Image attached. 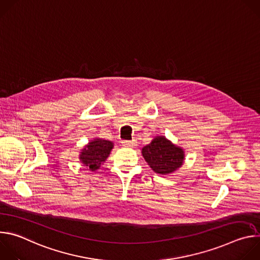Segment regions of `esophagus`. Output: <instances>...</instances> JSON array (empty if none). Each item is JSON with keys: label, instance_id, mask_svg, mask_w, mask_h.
<instances>
[{"label": "esophagus", "instance_id": "1", "mask_svg": "<svg viewBox=\"0 0 260 260\" xmlns=\"http://www.w3.org/2000/svg\"><path fill=\"white\" fill-rule=\"evenodd\" d=\"M122 146L124 147H134L137 145V142L136 140H133V141H122Z\"/></svg>", "mask_w": 260, "mask_h": 260}]
</instances>
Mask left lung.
<instances>
[{
	"mask_svg": "<svg viewBox=\"0 0 260 260\" xmlns=\"http://www.w3.org/2000/svg\"><path fill=\"white\" fill-rule=\"evenodd\" d=\"M142 154L152 171L159 175H168L177 171L185 158L182 148L164 136L155 137L150 144L145 146Z\"/></svg>",
	"mask_w": 260,
	"mask_h": 260,
	"instance_id": "1",
	"label": "left lung"
}]
</instances>
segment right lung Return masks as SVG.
<instances>
[{
  "mask_svg": "<svg viewBox=\"0 0 260 260\" xmlns=\"http://www.w3.org/2000/svg\"><path fill=\"white\" fill-rule=\"evenodd\" d=\"M113 142L108 140L99 138L91 140L80 152V162L87 167L89 171L99 170L113 149Z\"/></svg>",
  "mask_w": 260,
  "mask_h": 260,
  "instance_id": "1",
  "label": "right lung"
}]
</instances>
